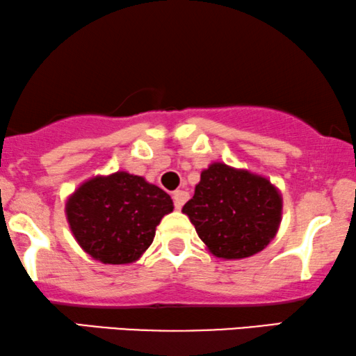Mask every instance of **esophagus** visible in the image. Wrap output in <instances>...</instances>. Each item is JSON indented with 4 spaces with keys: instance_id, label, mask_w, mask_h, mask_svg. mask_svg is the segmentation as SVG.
<instances>
[{
    "instance_id": "esophagus-1",
    "label": "esophagus",
    "mask_w": 356,
    "mask_h": 356,
    "mask_svg": "<svg viewBox=\"0 0 356 356\" xmlns=\"http://www.w3.org/2000/svg\"><path fill=\"white\" fill-rule=\"evenodd\" d=\"M172 199H174L175 209L181 210L182 205L188 200V192H186V191H175L174 195H172Z\"/></svg>"
}]
</instances>
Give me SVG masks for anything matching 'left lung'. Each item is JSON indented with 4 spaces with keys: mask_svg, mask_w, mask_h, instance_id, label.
Here are the masks:
<instances>
[{
    "mask_svg": "<svg viewBox=\"0 0 356 356\" xmlns=\"http://www.w3.org/2000/svg\"><path fill=\"white\" fill-rule=\"evenodd\" d=\"M182 211L211 254L243 259L263 251L276 236L282 197L263 175L213 163L202 170Z\"/></svg>",
    "mask_w": 356,
    "mask_h": 356,
    "instance_id": "8db88e82",
    "label": "left lung"
}]
</instances>
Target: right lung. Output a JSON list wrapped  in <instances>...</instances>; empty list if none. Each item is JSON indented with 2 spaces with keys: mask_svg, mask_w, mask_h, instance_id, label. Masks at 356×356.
<instances>
[{
  "mask_svg": "<svg viewBox=\"0 0 356 356\" xmlns=\"http://www.w3.org/2000/svg\"><path fill=\"white\" fill-rule=\"evenodd\" d=\"M172 199L141 175L124 170L88 179L67 199L72 235L85 253L105 264H129L141 258Z\"/></svg>",
  "mask_w": 356,
  "mask_h": 356,
  "instance_id": "obj_1",
  "label": "right lung"
}]
</instances>
